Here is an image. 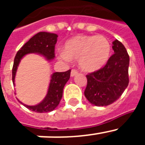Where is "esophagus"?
Masks as SVG:
<instances>
[{
  "label": "esophagus",
  "mask_w": 145,
  "mask_h": 145,
  "mask_svg": "<svg viewBox=\"0 0 145 145\" xmlns=\"http://www.w3.org/2000/svg\"><path fill=\"white\" fill-rule=\"evenodd\" d=\"M77 74H78V71H77V70H72L71 74H70V75H71V77H74V76H75Z\"/></svg>",
  "instance_id": "esophagus-1"
}]
</instances>
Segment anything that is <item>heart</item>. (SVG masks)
<instances>
[{"mask_svg": "<svg viewBox=\"0 0 145 145\" xmlns=\"http://www.w3.org/2000/svg\"><path fill=\"white\" fill-rule=\"evenodd\" d=\"M111 54V44L103 35H80L65 42L59 58L63 61H78L80 68L91 72L107 64Z\"/></svg>", "mask_w": 145, "mask_h": 145, "instance_id": "b5f03b06", "label": "heart"}]
</instances>
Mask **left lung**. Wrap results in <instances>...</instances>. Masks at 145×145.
<instances>
[{
	"label": "left lung",
	"mask_w": 145,
	"mask_h": 145,
	"mask_svg": "<svg viewBox=\"0 0 145 145\" xmlns=\"http://www.w3.org/2000/svg\"><path fill=\"white\" fill-rule=\"evenodd\" d=\"M112 54L100 70L86 75L84 95L95 106H107L116 102L129 85V56L119 40L112 42Z\"/></svg>",
	"instance_id": "left-lung-1"
}]
</instances>
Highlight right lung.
I'll list each match as a JSON object with an SVG mask.
<instances>
[{"instance_id": "obj_1", "label": "right lung", "mask_w": 145, "mask_h": 145, "mask_svg": "<svg viewBox=\"0 0 145 145\" xmlns=\"http://www.w3.org/2000/svg\"><path fill=\"white\" fill-rule=\"evenodd\" d=\"M57 35L55 33L40 32L35 35L19 50L15 56L12 68V81L15 86V76L18 66L21 59L28 54H38L41 55L47 61H50L55 57L54 48L57 41ZM69 70L66 72H56L51 75V80L48 86V92L41 102L36 105H27L17 100L30 110L36 112H48L53 111L59 104L62 97L63 88L70 77Z\"/></svg>"}]
</instances>
